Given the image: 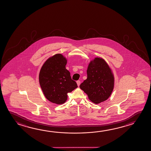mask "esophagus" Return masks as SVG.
I'll use <instances>...</instances> for the list:
<instances>
[{"label": "esophagus", "mask_w": 151, "mask_h": 151, "mask_svg": "<svg viewBox=\"0 0 151 151\" xmlns=\"http://www.w3.org/2000/svg\"><path fill=\"white\" fill-rule=\"evenodd\" d=\"M77 83L78 86H79L80 85V83H81V81L80 80H78L77 81Z\"/></svg>", "instance_id": "obj_1"}]
</instances>
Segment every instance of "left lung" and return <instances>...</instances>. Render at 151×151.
<instances>
[{
  "instance_id": "8db88e82",
  "label": "left lung",
  "mask_w": 151,
  "mask_h": 151,
  "mask_svg": "<svg viewBox=\"0 0 151 151\" xmlns=\"http://www.w3.org/2000/svg\"><path fill=\"white\" fill-rule=\"evenodd\" d=\"M86 73L87 79L80 84V89L94 103L106 100L114 84L113 74L107 63L102 58H96L89 63Z\"/></svg>"
}]
</instances>
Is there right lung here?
Returning <instances> with one entry per match:
<instances>
[{"label":"right lung","instance_id":"add662e5","mask_svg":"<svg viewBox=\"0 0 151 151\" xmlns=\"http://www.w3.org/2000/svg\"><path fill=\"white\" fill-rule=\"evenodd\" d=\"M67 60L61 54H56L45 62L39 73V83L43 94L51 102L65 103L68 93L78 87L66 69Z\"/></svg>","mask_w":151,"mask_h":151}]
</instances>
